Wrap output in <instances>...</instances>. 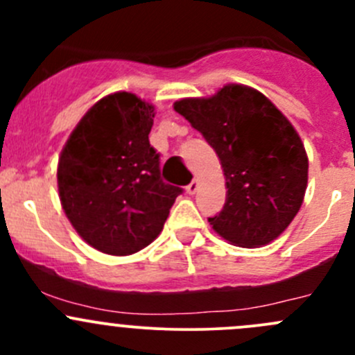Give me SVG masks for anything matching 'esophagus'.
I'll return each mask as SVG.
<instances>
[{
  "label": "esophagus",
  "instance_id": "obj_1",
  "mask_svg": "<svg viewBox=\"0 0 355 355\" xmlns=\"http://www.w3.org/2000/svg\"><path fill=\"white\" fill-rule=\"evenodd\" d=\"M198 189H199V184H198V180H192L191 184H189L187 187H185V192H187L189 196H194L196 192H198Z\"/></svg>",
  "mask_w": 355,
  "mask_h": 355
}]
</instances>
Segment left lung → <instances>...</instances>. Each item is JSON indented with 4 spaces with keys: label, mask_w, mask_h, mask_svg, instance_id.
Segmentation results:
<instances>
[{
    "label": "left lung",
    "mask_w": 355,
    "mask_h": 355,
    "mask_svg": "<svg viewBox=\"0 0 355 355\" xmlns=\"http://www.w3.org/2000/svg\"><path fill=\"white\" fill-rule=\"evenodd\" d=\"M216 151L227 200L209 225L239 247H263L280 237L302 206L306 149L284 113L264 94L227 84L209 98L173 105Z\"/></svg>",
    "instance_id": "1"
}]
</instances>
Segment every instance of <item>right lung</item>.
Returning a JSON list of instances; mask_svg holds the SVG:
<instances>
[{"label":"right lung","mask_w":355,"mask_h":355,"mask_svg":"<svg viewBox=\"0 0 355 355\" xmlns=\"http://www.w3.org/2000/svg\"><path fill=\"white\" fill-rule=\"evenodd\" d=\"M155 106L113 92L82 116L58 159V192L71 227L94 249L128 256L161 234L180 187L161 180L149 144Z\"/></svg>","instance_id":"obj_1"}]
</instances>
